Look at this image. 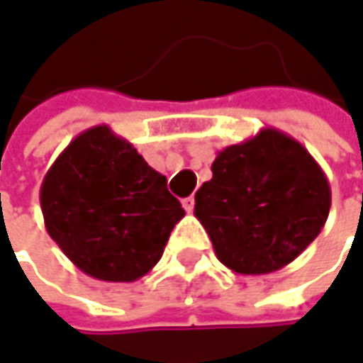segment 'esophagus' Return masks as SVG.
I'll return each mask as SVG.
<instances>
[{
    "label": "esophagus",
    "mask_w": 363,
    "mask_h": 363,
    "mask_svg": "<svg viewBox=\"0 0 363 363\" xmlns=\"http://www.w3.org/2000/svg\"><path fill=\"white\" fill-rule=\"evenodd\" d=\"M182 208H184L186 212H193V208H195V197H193V195L184 197V199H182Z\"/></svg>",
    "instance_id": "obj_1"
}]
</instances>
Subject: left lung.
Segmentation results:
<instances>
[{"label": "left lung", "mask_w": 363, "mask_h": 363, "mask_svg": "<svg viewBox=\"0 0 363 363\" xmlns=\"http://www.w3.org/2000/svg\"><path fill=\"white\" fill-rule=\"evenodd\" d=\"M330 212V184L293 137L262 128L218 151L212 181L195 193V216L218 259L237 274H270L320 235Z\"/></svg>", "instance_id": "obj_1"}]
</instances>
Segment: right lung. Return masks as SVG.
Here are the masks:
<instances>
[{
    "label": "right lung",
    "instance_id": "add662e5",
    "mask_svg": "<svg viewBox=\"0 0 363 363\" xmlns=\"http://www.w3.org/2000/svg\"><path fill=\"white\" fill-rule=\"evenodd\" d=\"M39 199L57 247L84 274L108 282L145 277L184 216L166 177L106 124L83 130L57 155Z\"/></svg>",
    "mask_w": 363,
    "mask_h": 363
}]
</instances>
